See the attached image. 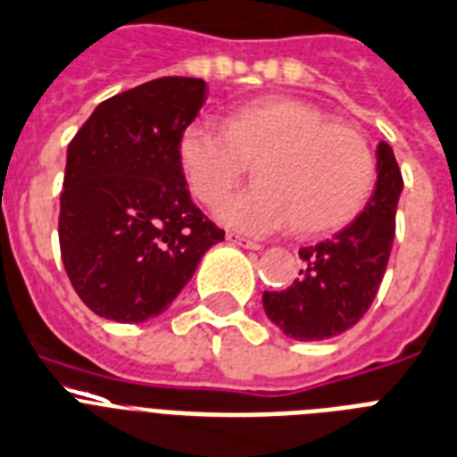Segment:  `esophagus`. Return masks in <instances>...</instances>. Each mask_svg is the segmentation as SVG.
Instances as JSON below:
<instances>
[{
    "label": "esophagus",
    "mask_w": 457,
    "mask_h": 457,
    "mask_svg": "<svg viewBox=\"0 0 457 457\" xmlns=\"http://www.w3.org/2000/svg\"><path fill=\"white\" fill-rule=\"evenodd\" d=\"M226 241L233 243V245H241V248H248V250L262 248V245H260L257 241H250V238H245V236H241V233H236V231L226 233Z\"/></svg>",
    "instance_id": "esophagus-1"
}]
</instances>
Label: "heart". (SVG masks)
Here are the masks:
<instances>
[{
	"instance_id": "b5f03b06",
	"label": "heart",
	"mask_w": 457,
	"mask_h": 457,
	"mask_svg": "<svg viewBox=\"0 0 457 457\" xmlns=\"http://www.w3.org/2000/svg\"><path fill=\"white\" fill-rule=\"evenodd\" d=\"M255 163L257 185L226 197L216 216L243 233L322 236L363 209L376 180L371 144L352 125L298 98L243 105L224 125L197 120L178 142V166L195 200L212 207Z\"/></svg>"
}]
</instances>
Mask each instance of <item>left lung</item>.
<instances>
[{"mask_svg":"<svg viewBox=\"0 0 457 457\" xmlns=\"http://www.w3.org/2000/svg\"><path fill=\"white\" fill-rule=\"evenodd\" d=\"M376 154L378 180L366 209L332 238L298 250L303 270L289 289L262 294L267 318L287 337L313 342L342 335L361 320L378 294L395 238L403 173L386 142Z\"/></svg>","mask_w":457,"mask_h":457,"instance_id":"8db88e82","label":"left lung"}]
</instances>
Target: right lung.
<instances>
[{"label":"right lung","instance_id":"add662e5","mask_svg":"<svg viewBox=\"0 0 457 457\" xmlns=\"http://www.w3.org/2000/svg\"><path fill=\"white\" fill-rule=\"evenodd\" d=\"M207 101L202 79L163 77L103 101L67 149L60 253L96 315L163 313L224 231L195 207L178 142Z\"/></svg>","mask_w":457,"mask_h":457}]
</instances>
